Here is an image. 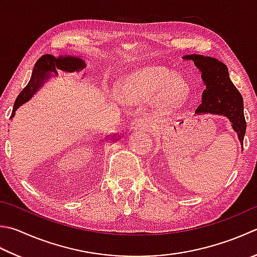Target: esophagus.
Returning a JSON list of instances; mask_svg holds the SVG:
<instances>
[{"label":"esophagus","instance_id":"1","mask_svg":"<svg viewBox=\"0 0 257 257\" xmlns=\"http://www.w3.org/2000/svg\"><path fill=\"white\" fill-rule=\"evenodd\" d=\"M130 128H132V129H145V130H148L149 129L148 120H146L144 118L134 119V121L130 123Z\"/></svg>","mask_w":257,"mask_h":257}]
</instances>
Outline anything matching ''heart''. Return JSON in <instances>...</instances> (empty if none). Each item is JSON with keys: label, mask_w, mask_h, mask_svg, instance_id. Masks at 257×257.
<instances>
[{"label": "heart", "mask_w": 257, "mask_h": 257, "mask_svg": "<svg viewBox=\"0 0 257 257\" xmlns=\"http://www.w3.org/2000/svg\"><path fill=\"white\" fill-rule=\"evenodd\" d=\"M123 97L129 99H152L157 97L160 105L175 107L183 102L189 92V87L179 75H173L170 70L149 65L130 73L119 87Z\"/></svg>", "instance_id": "b5f03b06"}]
</instances>
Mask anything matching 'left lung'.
I'll return each instance as SVG.
<instances>
[{"instance_id":"1","label":"left lung","mask_w":257,"mask_h":257,"mask_svg":"<svg viewBox=\"0 0 257 257\" xmlns=\"http://www.w3.org/2000/svg\"><path fill=\"white\" fill-rule=\"evenodd\" d=\"M183 59L194 61L202 72L203 82L206 85L202 103L196 109V113H214L227 117L243 148L246 132L243 97L229 79L227 67L217 59L199 54H186Z\"/></svg>"}]
</instances>
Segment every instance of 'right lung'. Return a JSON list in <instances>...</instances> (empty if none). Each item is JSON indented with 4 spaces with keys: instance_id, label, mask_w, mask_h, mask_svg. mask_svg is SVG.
Returning <instances> with one entry per match:
<instances>
[{
    "instance_id": "1",
    "label": "right lung",
    "mask_w": 257,
    "mask_h": 257,
    "mask_svg": "<svg viewBox=\"0 0 257 257\" xmlns=\"http://www.w3.org/2000/svg\"><path fill=\"white\" fill-rule=\"evenodd\" d=\"M85 68V62L82 59L78 57H70V55H59L54 57L52 54H44L40 58L37 63L34 64L31 79L20 94L18 95L17 100L14 102L13 111L11 114V119L14 117L15 111H17L20 105L28 102L33 95L37 93L40 89L43 87V84L48 81V79L52 77H57L58 70L62 72H78L82 71ZM117 139L112 137L111 142Z\"/></svg>"
}]
</instances>
